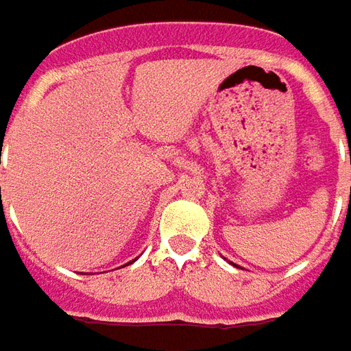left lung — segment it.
<instances>
[{"instance_id":"obj_1","label":"left lung","mask_w":351,"mask_h":351,"mask_svg":"<svg viewBox=\"0 0 351 351\" xmlns=\"http://www.w3.org/2000/svg\"><path fill=\"white\" fill-rule=\"evenodd\" d=\"M231 264H233V262H231ZM233 266H235V264H233Z\"/></svg>"}]
</instances>
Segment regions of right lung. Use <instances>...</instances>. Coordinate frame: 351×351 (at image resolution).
<instances>
[{
	"instance_id": "add662e5",
	"label": "right lung",
	"mask_w": 351,
	"mask_h": 351,
	"mask_svg": "<svg viewBox=\"0 0 351 351\" xmlns=\"http://www.w3.org/2000/svg\"><path fill=\"white\" fill-rule=\"evenodd\" d=\"M132 262H134V260H132Z\"/></svg>"
}]
</instances>
